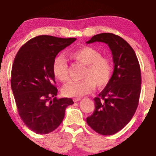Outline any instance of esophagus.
Wrapping results in <instances>:
<instances>
[{
  "label": "esophagus",
  "instance_id": "34e87169",
  "mask_svg": "<svg viewBox=\"0 0 156 156\" xmlns=\"http://www.w3.org/2000/svg\"><path fill=\"white\" fill-rule=\"evenodd\" d=\"M81 98H74L73 99V101L74 102H78V101H80V100H81Z\"/></svg>",
  "mask_w": 156,
  "mask_h": 156
}]
</instances>
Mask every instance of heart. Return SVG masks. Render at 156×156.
<instances>
[{"instance_id": "b5f03b06", "label": "heart", "mask_w": 156, "mask_h": 156, "mask_svg": "<svg viewBox=\"0 0 156 156\" xmlns=\"http://www.w3.org/2000/svg\"><path fill=\"white\" fill-rule=\"evenodd\" d=\"M70 57L85 66L82 74L84 79L64 85L61 90L62 95L81 97L94 90L96 85L103 87L108 84L112 76L113 63L110 59L102 56L97 49L89 46L80 47L70 53ZM52 69L56 80L61 82L68 80V63L63 56L55 58Z\"/></svg>"}]
</instances>
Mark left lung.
<instances>
[{"mask_svg": "<svg viewBox=\"0 0 156 156\" xmlns=\"http://www.w3.org/2000/svg\"><path fill=\"white\" fill-rule=\"evenodd\" d=\"M103 42L112 54L114 71L106 87L94 99L95 109L87 118V123L102 135H112L131 120L139 103L141 72L134 50L122 37L101 33L91 37L87 44Z\"/></svg>", "mask_w": 156, "mask_h": 156, "instance_id": "1", "label": "left lung"}]
</instances>
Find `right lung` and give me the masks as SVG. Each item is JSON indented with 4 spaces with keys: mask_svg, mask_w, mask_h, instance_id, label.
I'll use <instances>...</instances> for the list:
<instances>
[{
    "mask_svg": "<svg viewBox=\"0 0 156 156\" xmlns=\"http://www.w3.org/2000/svg\"><path fill=\"white\" fill-rule=\"evenodd\" d=\"M76 38L39 35L17 53L12 67L11 88L19 115L29 128L46 134L62 123L71 98L57 99L53 62L56 55Z\"/></svg>",
    "mask_w": 156,
    "mask_h": 156,
    "instance_id": "right-lung-1",
    "label": "right lung"
}]
</instances>
